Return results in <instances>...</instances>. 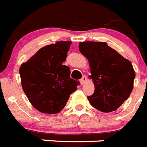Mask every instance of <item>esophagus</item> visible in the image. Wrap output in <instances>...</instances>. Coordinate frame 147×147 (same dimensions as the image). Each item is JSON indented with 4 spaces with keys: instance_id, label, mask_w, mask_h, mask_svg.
Wrapping results in <instances>:
<instances>
[{
    "instance_id": "34e87169",
    "label": "esophagus",
    "mask_w": 147,
    "mask_h": 147,
    "mask_svg": "<svg viewBox=\"0 0 147 147\" xmlns=\"http://www.w3.org/2000/svg\"><path fill=\"white\" fill-rule=\"evenodd\" d=\"M86 80H87L86 76V75H83V78H82L80 80V83H81V84H83V83H84L86 81Z\"/></svg>"
}]
</instances>
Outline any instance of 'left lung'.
I'll return each instance as SVG.
<instances>
[{"mask_svg":"<svg viewBox=\"0 0 147 147\" xmlns=\"http://www.w3.org/2000/svg\"><path fill=\"white\" fill-rule=\"evenodd\" d=\"M79 51L88 60L94 83V92L87 96L90 104L104 113L116 111L133 90L136 73L131 62L106 42H80Z\"/></svg>","mask_w":147,"mask_h":147,"instance_id":"1","label":"left lung"}]
</instances>
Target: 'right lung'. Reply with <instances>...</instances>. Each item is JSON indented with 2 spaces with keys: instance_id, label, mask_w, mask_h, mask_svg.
Returning <instances> with one entry per match:
<instances>
[{
  "instance_id": "obj_1",
  "label": "right lung",
  "mask_w": 147,
  "mask_h": 147,
  "mask_svg": "<svg viewBox=\"0 0 147 147\" xmlns=\"http://www.w3.org/2000/svg\"><path fill=\"white\" fill-rule=\"evenodd\" d=\"M72 42H57L42 47L20 68L22 89L31 105L44 113H58L80 82L63 65Z\"/></svg>"
}]
</instances>
